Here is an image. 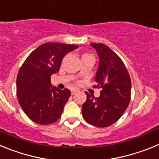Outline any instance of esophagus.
<instances>
[{
    "mask_svg": "<svg viewBox=\"0 0 159 159\" xmlns=\"http://www.w3.org/2000/svg\"><path fill=\"white\" fill-rule=\"evenodd\" d=\"M78 92V90H76V89H72L71 90V95H75V93H76V92Z\"/></svg>",
    "mask_w": 159,
    "mask_h": 159,
    "instance_id": "1",
    "label": "esophagus"
}]
</instances>
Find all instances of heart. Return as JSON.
Listing matches in <instances>:
<instances>
[{
  "label": "heart",
  "mask_w": 159,
  "mask_h": 159,
  "mask_svg": "<svg viewBox=\"0 0 159 159\" xmlns=\"http://www.w3.org/2000/svg\"><path fill=\"white\" fill-rule=\"evenodd\" d=\"M85 55H88V54H85Z\"/></svg>",
  "instance_id": "obj_1"
}]
</instances>
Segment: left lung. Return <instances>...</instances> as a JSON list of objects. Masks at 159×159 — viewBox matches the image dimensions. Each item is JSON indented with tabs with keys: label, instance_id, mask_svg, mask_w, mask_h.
I'll list each match as a JSON object with an SVG mask.
<instances>
[{
	"label": "left lung",
	"instance_id": "left-lung-1",
	"mask_svg": "<svg viewBox=\"0 0 159 159\" xmlns=\"http://www.w3.org/2000/svg\"><path fill=\"white\" fill-rule=\"evenodd\" d=\"M96 50L99 63L95 75L96 85L102 88L95 98L85 92L87 100L82 106L85 121L97 127H106L116 123L127 110L130 100L131 81L123 60L103 43H91Z\"/></svg>",
	"mask_w": 159,
	"mask_h": 159
}]
</instances>
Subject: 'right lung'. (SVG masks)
Masks as SVG:
<instances>
[{"instance_id": "add662e5", "label": "right lung", "mask_w": 159, "mask_h": 159, "mask_svg": "<svg viewBox=\"0 0 159 159\" xmlns=\"http://www.w3.org/2000/svg\"><path fill=\"white\" fill-rule=\"evenodd\" d=\"M77 48L65 43H43L32 52L20 67L16 78V95L32 121L48 125L61 117L71 92L67 88L52 87L51 75L58 72L64 56Z\"/></svg>"}]
</instances>
